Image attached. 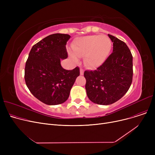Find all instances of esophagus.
I'll use <instances>...</instances> for the list:
<instances>
[{"label": "esophagus", "instance_id": "1", "mask_svg": "<svg viewBox=\"0 0 155 155\" xmlns=\"http://www.w3.org/2000/svg\"><path fill=\"white\" fill-rule=\"evenodd\" d=\"M80 73L81 75H83L84 73V70L82 69V68H80Z\"/></svg>", "mask_w": 155, "mask_h": 155}]
</instances>
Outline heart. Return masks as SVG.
Listing matches in <instances>:
<instances>
[{
  "label": "heart",
  "mask_w": 155,
  "mask_h": 155,
  "mask_svg": "<svg viewBox=\"0 0 155 155\" xmlns=\"http://www.w3.org/2000/svg\"><path fill=\"white\" fill-rule=\"evenodd\" d=\"M71 48L73 53H70L72 60L76 61L77 57L85 56L84 61L87 67H100L109 56L112 42L105 35H91L77 38L73 41Z\"/></svg>",
  "instance_id": "obj_1"
}]
</instances>
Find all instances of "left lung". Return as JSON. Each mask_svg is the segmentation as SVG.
I'll list each match as a JSON object with an SVG mask.
<instances>
[{
    "mask_svg": "<svg viewBox=\"0 0 155 155\" xmlns=\"http://www.w3.org/2000/svg\"><path fill=\"white\" fill-rule=\"evenodd\" d=\"M113 51L97 70H86L87 95L92 102L110 105L119 101L128 91L133 80V56L126 44L108 35Z\"/></svg>",
    "mask_w": 155,
    "mask_h": 155,
    "instance_id": "obj_1",
    "label": "left lung"
}]
</instances>
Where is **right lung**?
Masks as SVG:
<instances>
[{
    "instance_id": "add662e5",
    "label": "right lung",
    "mask_w": 155,
    "mask_h": 155,
    "mask_svg": "<svg viewBox=\"0 0 155 155\" xmlns=\"http://www.w3.org/2000/svg\"><path fill=\"white\" fill-rule=\"evenodd\" d=\"M70 36L56 33L48 36L32 47L24 70V79L31 93L47 105L66 101L75 80L80 75L77 67L64 69L60 60L67 58L66 45Z\"/></svg>"
}]
</instances>
